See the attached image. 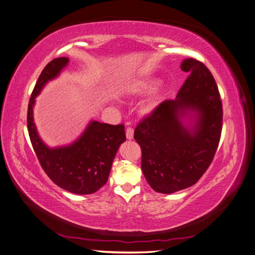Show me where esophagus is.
I'll return each instance as SVG.
<instances>
[{
  "instance_id": "1",
  "label": "esophagus",
  "mask_w": 255,
  "mask_h": 255,
  "mask_svg": "<svg viewBox=\"0 0 255 255\" xmlns=\"http://www.w3.org/2000/svg\"><path fill=\"white\" fill-rule=\"evenodd\" d=\"M133 136H134V128H127V137L128 139H133Z\"/></svg>"
}]
</instances>
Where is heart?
I'll use <instances>...</instances> for the list:
<instances>
[{
	"label": "heart",
	"mask_w": 255,
	"mask_h": 255,
	"mask_svg": "<svg viewBox=\"0 0 255 255\" xmlns=\"http://www.w3.org/2000/svg\"><path fill=\"white\" fill-rule=\"evenodd\" d=\"M157 85H158V82L156 80L145 79V80H141V81L136 82L133 85L132 90L134 92H136V94H143V92H149V91H152L153 89H155ZM155 106H156L155 100H151V101H149L143 106L142 112L145 113V114H149L154 109H155Z\"/></svg>",
	"instance_id": "obj_1"
}]
</instances>
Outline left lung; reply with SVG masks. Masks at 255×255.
I'll list each match as a JSON object with an SVG mask.
<instances>
[{
	"label": "left lung",
	"instance_id": "obj_1",
	"mask_svg": "<svg viewBox=\"0 0 255 255\" xmlns=\"http://www.w3.org/2000/svg\"><path fill=\"white\" fill-rule=\"evenodd\" d=\"M182 70L189 75L175 100H165L143 116L134 132L141 148V169L150 186L172 194L195 185L210 167L222 130V102L213 74L201 61L186 58ZM190 109L199 115L192 132L178 120Z\"/></svg>",
	"mask_w": 255,
	"mask_h": 255
}]
</instances>
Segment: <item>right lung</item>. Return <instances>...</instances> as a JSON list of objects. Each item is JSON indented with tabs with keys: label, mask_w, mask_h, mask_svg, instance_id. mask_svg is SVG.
<instances>
[{
	"label": "right lung",
	"mask_w": 255,
	"mask_h": 255,
	"mask_svg": "<svg viewBox=\"0 0 255 255\" xmlns=\"http://www.w3.org/2000/svg\"><path fill=\"white\" fill-rule=\"evenodd\" d=\"M68 60L67 57L53 59L38 78L28 102L27 130L40 166L53 183L72 194L89 195L104 186L109 180L116 153L127 137L122 123L112 126L92 121L79 140L70 145L50 149L41 141L33 122L35 98Z\"/></svg>",
	"instance_id": "1"
}]
</instances>
